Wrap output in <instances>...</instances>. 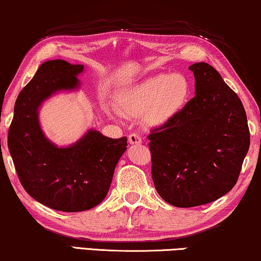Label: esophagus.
<instances>
[{"mask_svg":"<svg viewBox=\"0 0 261 261\" xmlns=\"http://www.w3.org/2000/svg\"><path fill=\"white\" fill-rule=\"evenodd\" d=\"M142 137L138 134H130L129 135V142L131 144H141L142 143Z\"/></svg>","mask_w":261,"mask_h":261,"instance_id":"1","label":"esophagus"}]
</instances>
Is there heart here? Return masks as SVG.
Wrapping results in <instances>:
<instances>
[{"mask_svg": "<svg viewBox=\"0 0 261 261\" xmlns=\"http://www.w3.org/2000/svg\"><path fill=\"white\" fill-rule=\"evenodd\" d=\"M192 85L186 75L160 74L146 79L118 99L122 115L138 118L145 115L149 125L160 126L171 120L188 102Z\"/></svg>", "mask_w": 261, "mask_h": 261, "instance_id": "1", "label": "heart"}]
</instances>
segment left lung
<instances>
[{"mask_svg":"<svg viewBox=\"0 0 261 261\" xmlns=\"http://www.w3.org/2000/svg\"><path fill=\"white\" fill-rule=\"evenodd\" d=\"M189 69L195 76V97L148 136L157 193L181 208L228 193L249 148L247 117L238 94L211 65L196 62Z\"/></svg>","mask_w":261,"mask_h":261,"instance_id":"obj_1","label":"left lung"}]
</instances>
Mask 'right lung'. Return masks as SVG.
Returning <instances> with one entry per match:
<instances>
[{
	"label": "right lung",
	"mask_w": 261,
	"mask_h": 261,
	"mask_svg": "<svg viewBox=\"0 0 261 261\" xmlns=\"http://www.w3.org/2000/svg\"><path fill=\"white\" fill-rule=\"evenodd\" d=\"M83 65L46 61L16 99L8 148L25 192L38 202L61 212H83L108 195L126 137L112 139L90 130L68 148H57L40 129L38 109L59 90L75 89Z\"/></svg>",
	"instance_id": "add662e5"
}]
</instances>
